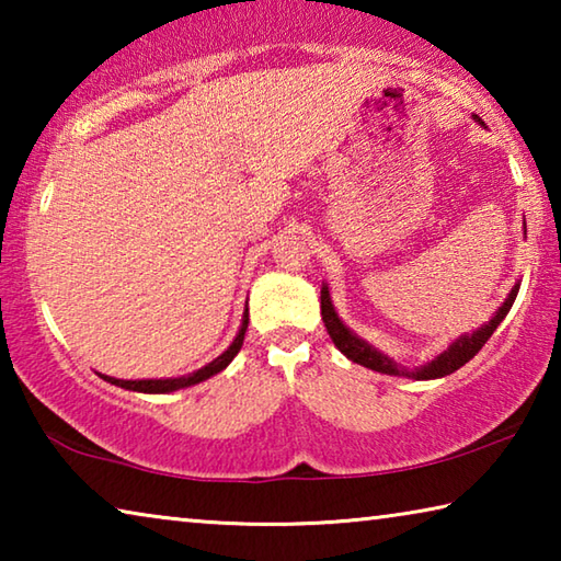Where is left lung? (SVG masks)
<instances>
[{
    "label": "left lung",
    "mask_w": 561,
    "mask_h": 561,
    "mask_svg": "<svg viewBox=\"0 0 561 561\" xmlns=\"http://www.w3.org/2000/svg\"><path fill=\"white\" fill-rule=\"evenodd\" d=\"M474 121H480V118L474 116ZM517 291H519V284H515V287H512L510 297L495 311V317H492L488 324H482L480 329H474L472 334H462L460 339H455L453 344L445 348L440 356H435L433 360H428V364L421 366V368H413V371H408V368H401V366L396 364V360H391L386 354H381V351L368 344V341L358 339L354 331H351L344 324V321L339 319L334 304H331L327 284H324V287H321V319H324V327L329 331L331 341H334V344H336V348L346 358L354 360V364L366 366V368H371V371L386 374V376H405V378H415V381H431V378H443V376L455 374L460 366L468 364V360L474 354H478L482 346L488 344V339L495 334V329L500 327V321L507 317L510 307H512V304H515Z\"/></svg>",
    "instance_id": "1"
}]
</instances>
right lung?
Here are the masks:
<instances>
[{"label": "right lung", "mask_w": 561, "mask_h": 561, "mask_svg": "<svg viewBox=\"0 0 561 561\" xmlns=\"http://www.w3.org/2000/svg\"><path fill=\"white\" fill-rule=\"evenodd\" d=\"M247 324H250V311L244 309L242 327H240V331H237V336H234V341L230 344V348L222 351V354L217 356L215 360H210V364H207V366L197 368V371L187 374V376H180V378H144V381H123V378H113V376H103V374H99V376L103 378V381L126 388V391H136V393H173V391H180V388H187V386H195V383H201V381H207V378L215 376V374H220L222 368L230 366V360L237 356V351L242 348Z\"/></svg>", "instance_id": "add662e5"}]
</instances>
